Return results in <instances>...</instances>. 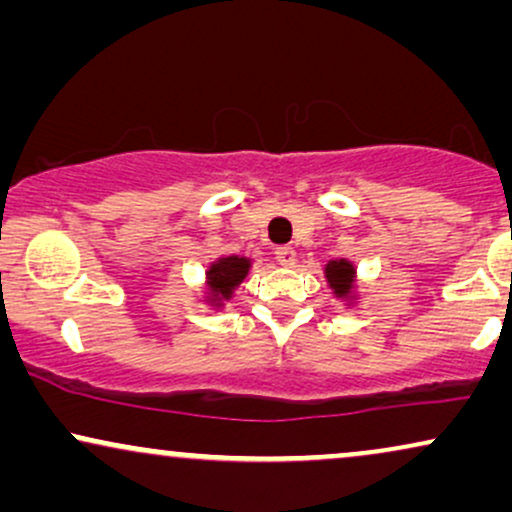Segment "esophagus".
Instances as JSON below:
<instances>
[{
  "label": "esophagus",
  "mask_w": 512,
  "mask_h": 512,
  "mask_svg": "<svg viewBox=\"0 0 512 512\" xmlns=\"http://www.w3.org/2000/svg\"><path fill=\"white\" fill-rule=\"evenodd\" d=\"M295 257H297V252L290 248V245H283V248L276 250V260L281 267H293Z\"/></svg>",
  "instance_id": "34e87169"
}]
</instances>
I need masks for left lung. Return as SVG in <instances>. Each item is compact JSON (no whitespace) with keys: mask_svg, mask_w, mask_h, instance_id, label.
Segmentation results:
<instances>
[{"mask_svg":"<svg viewBox=\"0 0 512 512\" xmlns=\"http://www.w3.org/2000/svg\"><path fill=\"white\" fill-rule=\"evenodd\" d=\"M326 274V283L331 286L333 295L345 304L347 309L357 307L361 300V290H359V278H357V267H354L352 260L347 257H338V260H331L323 269Z\"/></svg>","mask_w":512,"mask_h":512,"instance_id":"obj_1","label":"left lung"}]
</instances>
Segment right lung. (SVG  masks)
I'll list each match as a JSON object with an SVG mask.
<instances>
[{
	"instance_id": "obj_1",
	"label": "right lung",
	"mask_w": 512,
	"mask_h": 512,
	"mask_svg": "<svg viewBox=\"0 0 512 512\" xmlns=\"http://www.w3.org/2000/svg\"><path fill=\"white\" fill-rule=\"evenodd\" d=\"M252 269L250 257L241 255H219L212 260L205 269V283H203V300L212 309H224L226 304L234 300L236 290L248 278Z\"/></svg>"
}]
</instances>
